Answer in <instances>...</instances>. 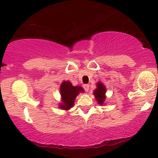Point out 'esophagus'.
Masks as SVG:
<instances>
[{"mask_svg": "<svg viewBox=\"0 0 158 158\" xmlns=\"http://www.w3.org/2000/svg\"><path fill=\"white\" fill-rule=\"evenodd\" d=\"M83 88H84V89H85V91H86V92L89 91V85H88V84H85V85H83Z\"/></svg>", "mask_w": 158, "mask_h": 158, "instance_id": "obj_1", "label": "esophagus"}]
</instances>
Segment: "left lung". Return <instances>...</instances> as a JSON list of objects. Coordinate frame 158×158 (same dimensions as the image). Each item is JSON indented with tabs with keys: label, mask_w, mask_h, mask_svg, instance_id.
Instances as JSON below:
<instances>
[{
	"label": "left lung",
	"mask_w": 158,
	"mask_h": 158,
	"mask_svg": "<svg viewBox=\"0 0 158 158\" xmlns=\"http://www.w3.org/2000/svg\"><path fill=\"white\" fill-rule=\"evenodd\" d=\"M106 89L105 85L102 82H97V89L94 91V95L95 99L100 105H104L106 100Z\"/></svg>",
	"instance_id": "obj_1"
}]
</instances>
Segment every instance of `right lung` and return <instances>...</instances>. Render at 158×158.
<instances>
[{
	"instance_id": "right-lung-1",
	"label": "right lung",
	"mask_w": 158,
	"mask_h": 158,
	"mask_svg": "<svg viewBox=\"0 0 158 158\" xmlns=\"http://www.w3.org/2000/svg\"><path fill=\"white\" fill-rule=\"evenodd\" d=\"M61 103L59 104V107L63 110H70L75 104V98L80 93H83L84 89L80 85L74 86L70 81H63L60 85Z\"/></svg>"
}]
</instances>
